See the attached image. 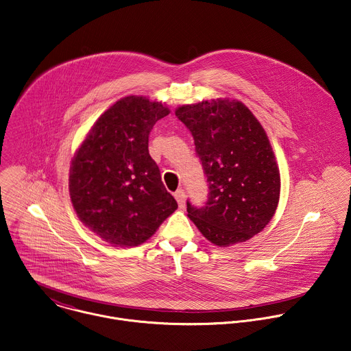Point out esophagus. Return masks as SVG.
Returning a JSON list of instances; mask_svg holds the SVG:
<instances>
[{"instance_id":"esophagus-1","label":"esophagus","mask_w":351,"mask_h":351,"mask_svg":"<svg viewBox=\"0 0 351 351\" xmlns=\"http://www.w3.org/2000/svg\"><path fill=\"white\" fill-rule=\"evenodd\" d=\"M173 195H175V198H176V201H178V204H179V208H184V201H186V193H184V190L179 189Z\"/></svg>"}]
</instances>
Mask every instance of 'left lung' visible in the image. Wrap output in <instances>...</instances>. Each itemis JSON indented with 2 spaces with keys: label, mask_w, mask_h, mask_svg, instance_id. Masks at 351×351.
<instances>
[{
  "label": "left lung",
  "mask_w": 351,
  "mask_h": 351,
  "mask_svg": "<svg viewBox=\"0 0 351 351\" xmlns=\"http://www.w3.org/2000/svg\"><path fill=\"white\" fill-rule=\"evenodd\" d=\"M190 130L208 182V199L189 217L217 246L246 242L274 217L280 195V173L269 139L246 105L212 99L176 109Z\"/></svg>",
  "instance_id": "left-lung-1"
}]
</instances>
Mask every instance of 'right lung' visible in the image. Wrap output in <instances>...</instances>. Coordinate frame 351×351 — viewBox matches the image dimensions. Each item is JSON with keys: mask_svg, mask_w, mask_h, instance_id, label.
<instances>
[{"mask_svg": "<svg viewBox=\"0 0 351 351\" xmlns=\"http://www.w3.org/2000/svg\"><path fill=\"white\" fill-rule=\"evenodd\" d=\"M168 113L161 102L124 97L99 116L72 160L73 209L112 245L146 242L178 208L149 154L150 131Z\"/></svg>", "mask_w": 351, "mask_h": 351, "instance_id": "obj_1", "label": "right lung"}]
</instances>
